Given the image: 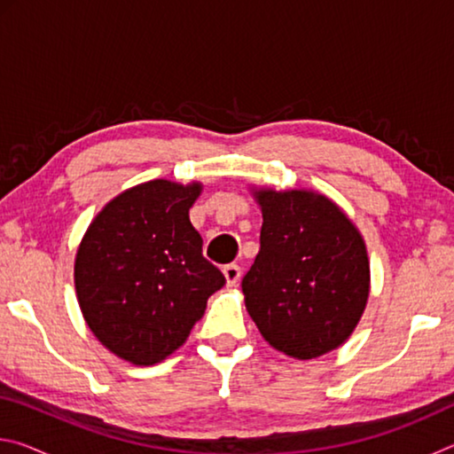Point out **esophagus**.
Returning a JSON list of instances; mask_svg holds the SVG:
<instances>
[{"label":"esophagus","mask_w":454,"mask_h":454,"mask_svg":"<svg viewBox=\"0 0 454 454\" xmlns=\"http://www.w3.org/2000/svg\"><path fill=\"white\" fill-rule=\"evenodd\" d=\"M224 276H226L228 286H236L238 280H240V276H242L240 266H238V264H226L224 266Z\"/></svg>","instance_id":"1"}]
</instances>
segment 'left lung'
Instances as JSON below:
<instances>
[{"mask_svg": "<svg viewBox=\"0 0 454 454\" xmlns=\"http://www.w3.org/2000/svg\"><path fill=\"white\" fill-rule=\"evenodd\" d=\"M262 208L260 252L242 278L246 310L276 350L309 360L356 328L371 290L366 246L326 196L254 192Z\"/></svg>", "mask_w": 454, "mask_h": 454, "instance_id": "8db88e82", "label": "left lung"}]
</instances>
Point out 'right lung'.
<instances>
[{
  "label": "right lung",
  "mask_w": 454,
  "mask_h": 454,
  "mask_svg": "<svg viewBox=\"0 0 454 454\" xmlns=\"http://www.w3.org/2000/svg\"><path fill=\"white\" fill-rule=\"evenodd\" d=\"M202 184L152 180L121 192L91 220L75 254V294L94 336L137 366L178 350L226 284L202 256L188 212Z\"/></svg>",
  "instance_id": "add662e5"
}]
</instances>
